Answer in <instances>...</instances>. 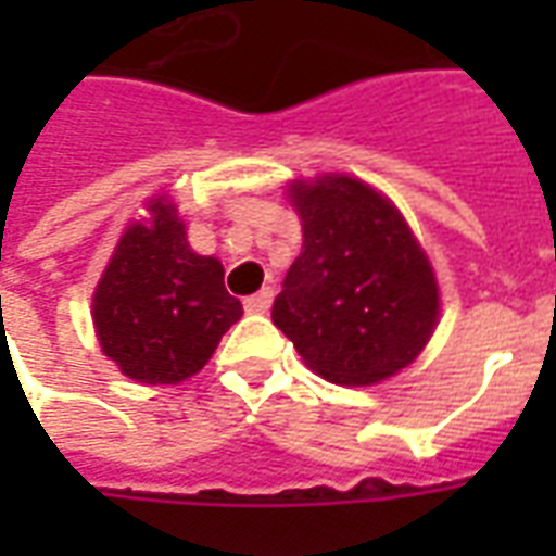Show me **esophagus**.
I'll return each instance as SVG.
<instances>
[{
    "mask_svg": "<svg viewBox=\"0 0 556 556\" xmlns=\"http://www.w3.org/2000/svg\"><path fill=\"white\" fill-rule=\"evenodd\" d=\"M270 303H274V291L262 289V291H255V294H250V298L243 301V309L253 315H265L267 309H270Z\"/></svg>",
    "mask_w": 556,
    "mask_h": 556,
    "instance_id": "34e87169",
    "label": "esophagus"
}]
</instances>
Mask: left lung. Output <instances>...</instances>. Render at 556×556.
Returning a JSON list of instances; mask_svg holds the SVG:
<instances>
[{"label": "left lung", "instance_id": "left-lung-1", "mask_svg": "<svg viewBox=\"0 0 556 556\" xmlns=\"http://www.w3.org/2000/svg\"><path fill=\"white\" fill-rule=\"evenodd\" d=\"M303 250L274 301V325L333 384L384 381L426 349L441 298L396 205L349 175L289 187Z\"/></svg>", "mask_w": 556, "mask_h": 556}]
</instances>
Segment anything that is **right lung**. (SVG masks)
I'll return each instance as SVG.
<instances>
[{
    "label": "right lung",
    "instance_id": "obj_1",
    "mask_svg": "<svg viewBox=\"0 0 556 556\" xmlns=\"http://www.w3.org/2000/svg\"><path fill=\"white\" fill-rule=\"evenodd\" d=\"M151 219L130 223L91 298L103 354L139 384H178L195 375L241 318L214 255H195L166 195Z\"/></svg>",
    "mask_w": 556,
    "mask_h": 556
}]
</instances>
